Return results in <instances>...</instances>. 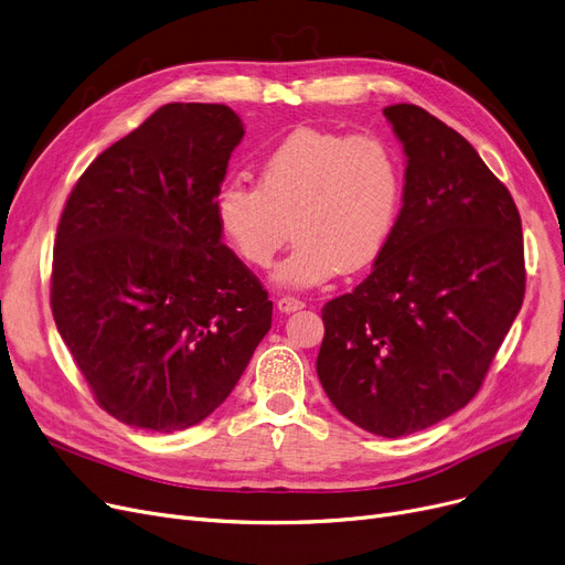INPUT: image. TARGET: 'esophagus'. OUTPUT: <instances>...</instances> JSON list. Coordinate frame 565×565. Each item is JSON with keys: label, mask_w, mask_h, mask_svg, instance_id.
<instances>
[{"label": "esophagus", "mask_w": 565, "mask_h": 565, "mask_svg": "<svg viewBox=\"0 0 565 565\" xmlns=\"http://www.w3.org/2000/svg\"><path fill=\"white\" fill-rule=\"evenodd\" d=\"M302 307H305V302L300 298H292V296H284V298L277 300V309L281 313H292V311H298Z\"/></svg>", "instance_id": "1"}]
</instances>
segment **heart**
<instances>
[{"label":"heart","instance_id":"1","mask_svg":"<svg viewBox=\"0 0 565 565\" xmlns=\"http://www.w3.org/2000/svg\"><path fill=\"white\" fill-rule=\"evenodd\" d=\"M404 163L379 136L296 129L258 166V184L226 180L214 195L216 226L252 267H269L292 224L296 247L277 265L288 288L326 284L370 265L395 228Z\"/></svg>","mask_w":565,"mask_h":565}]
</instances>
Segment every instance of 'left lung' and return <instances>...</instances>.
Segmentation results:
<instances>
[{"label":"left lung","instance_id":"8db88e82","mask_svg":"<svg viewBox=\"0 0 565 565\" xmlns=\"http://www.w3.org/2000/svg\"><path fill=\"white\" fill-rule=\"evenodd\" d=\"M404 145V205L372 275L323 307L316 372L358 427L399 438L469 404L522 309V218L473 145L413 104L383 108Z\"/></svg>","mask_w":565,"mask_h":565}]
</instances>
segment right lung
<instances>
[{
    "instance_id": "right-lung-1",
    "label": "right lung",
    "mask_w": 565,
    "mask_h": 565,
    "mask_svg": "<svg viewBox=\"0 0 565 565\" xmlns=\"http://www.w3.org/2000/svg\"><path fill=\"white\" fill-rule=\"evenodd\" d=\"M244 136L222 104H168L96 157L62 212L51 307L94 399L182 431L222 406L273 326L214 195Z\"/></svg>"
}]
</instances>
